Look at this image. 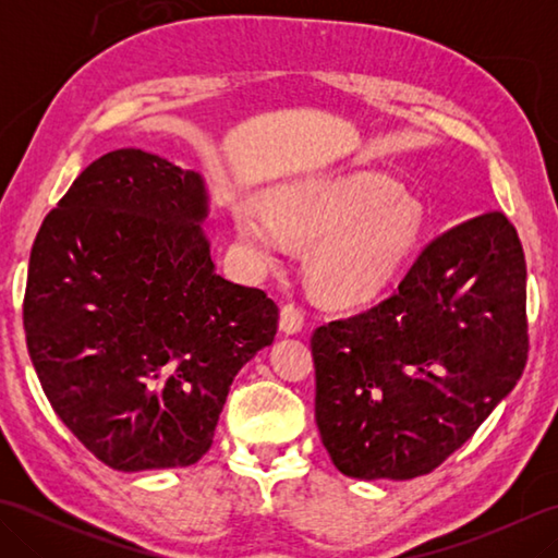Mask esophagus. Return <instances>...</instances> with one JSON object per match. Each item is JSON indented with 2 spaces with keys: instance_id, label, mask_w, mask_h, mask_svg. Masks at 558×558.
Returning <instances> with one entry per match:
<instances>
[{
  "instance_id": "obj_1",
  "label": "esophagus",
  "mask_w": 558,
  "mask_h": 558,
  "mask_svg": "<svg viewBox=\"0 0 558 558\" xmlns=\"http://www.w3.org/2000/svg\"><path fill=\"white\" fill-rule=\"evenodd\" d=\"M302 328H304V310H302V306L294 304V302L282 306V310H280V330H282V333L292 336V333H300Z\"/></svg>"
}]
</instances>
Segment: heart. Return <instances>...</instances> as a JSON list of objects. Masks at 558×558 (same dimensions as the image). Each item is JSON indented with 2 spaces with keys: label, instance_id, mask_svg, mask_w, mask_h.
Listing matches in <instances>:
<instances>
[{
  "label": "heart",
  "instance_id": "obj_1",
  "mask_svg": "<svg viewBox=\"0 0 558 558\" xmlns=\"http://www.w3.org/2000/svg\"><path fill=\"white\" fill-rule=\"evenodd\" d=\"M396 198V184L384 177L352 174L288 189L272 208L246 201L234 208V225L260 256L286 252V229L318 236L312 252L318 288L330 300L352 302L381 288L417 242V210Z\"/></svg>",
  "mask_w": 558,
  "mask_h": 558
}]
</instances>
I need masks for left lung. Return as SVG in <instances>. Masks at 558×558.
Masks as SVG:
<instances>
[{
  "label": "left lung",
  "mask_w": 558,
  "mask_h": 558,
  "mask_svg": "<svg viewBox=\"0 0 558 558\" xmlns=\"http://www.w3.org/2000/svg\"><path fill=\"white\" fill-rule=\"evenodd\" d=\"M527 268L501 210L438 234L386 300L312 336L316 424L357 480L429 475L525 369Z\"/></svg>",
  "instance_id": "left-lung-1"
}]
</instances>
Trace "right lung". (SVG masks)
I'll return each instance as SVG.
<instances>
[{"label":"right lung","instance_id":"1","mask_svg":"<svg viewBox=\"0 0 558 558\" xmlns=\"http://www.w3.org/2000/svg\"><path fill=\"white\" fill-rule=\"evenodd\" d=\"M201 174L105 153L47 213L23 328L47 400L122 472L186 468L213 444L236 372L276 338L278 304L216 272Z\"/></svg>","mask_w":558,"mask_h":558}]
</instances>
